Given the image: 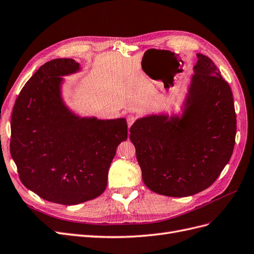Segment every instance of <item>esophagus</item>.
<instances>
[{"mask_svg":"<svg viewBox=\"0 0 254 254\" xmlns=\"http://www.w3.org/2000/svg\"><path fill=\"white\" fill-rule=\"evenodd\" d=\"M135 122V117L133 115H128L127 116V123H128V127L130 128L131 125H132Z\"/></svg>","mask_w":254,"mask_h":254,"instance_id":"34e87169","label":"esophagus"}]
</instances>
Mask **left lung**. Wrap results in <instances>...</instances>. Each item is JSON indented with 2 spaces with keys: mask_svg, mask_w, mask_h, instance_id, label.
I'll return each instance as SVG.
<instances>
[{
  "mask_svg": "<svg viewBox=\"0 0 254 254\" xmlns=\"http://www.w3.org/2000/svg\"><path fill=\"white\" fill-rule=\"evenodd\" d=\"M196 57L182 116H147L130 128L145 185L162 195L184 197L210 187L233 152L231 88L211 59Z\"/></svg>",
  "mask_w": 254,
  "mask_h": 254,
  "instance_id": "obj_1",
  "label": "left lung"
}]
</instances>
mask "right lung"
<instances>
[{
  "label": "right lung",
  "mask_w": 254,
  "mask_h": 254,
  "mask_svg": "<svg viewBox=\"0 0 254 254\" xmlns=\"http://www.w3.org/2000/svg\"><path fill=\"white\" fill-rule=\"evenodd\" d=\"M80 70L72 59L42 65L22 88L11 116L10 153L23 185L48 202L76 205L101 195L125 119L81 118L62 98L64 75Z\"/></svg>",
  "instance_id": "add662e5"
}]
</instances>
